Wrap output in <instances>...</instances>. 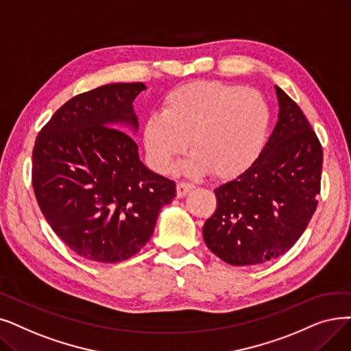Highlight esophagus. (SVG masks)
Returning <instances> with one entry per match:
<instances>
[{
    "instance_id": "obj_1",
    "label": "esophagus",
    "mask_w": 351,
    "mask_h": 351,
    "mask_svg": "<svg viewBox=\"0 0 351 351\" xmlns=\"http://www.w3.org/2000/svg\"><path fill=\"white\" fill-rule=\"evenodd\" d=\"M192 188H193L192 184H186V182H179V184L176 185L178 197H184Z\"/></svg>"
}]
</instances>
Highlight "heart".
Returning <instances> with one entry per match:
<instances>
[{
    "label": "heart",
    "instance_id": "1",
    "mask_svg": "<svg viewBox=\"0 0 351 351\" xmlns=\"http://www.w3.org/2000/svg\"><path fill=\"white\" fill-rule=\"evenodd\" d=\"M271 110L260 91L235 83L197 80L167 91L160 113L143 125V143L152 166L169 172L184 155L191 176L213 171L218 178H235L260 156L267 142Z\"/></svg>",
    "mask_w": 351,
    "mask_h": 351
}]
</instances>
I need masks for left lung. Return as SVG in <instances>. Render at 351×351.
Returning a JSON list of instances; mask_svg holds the SVG:
<instances>
[{"instance_id": "1", "label": "left lung", "mask_w": 351, "mask_h": 351, "mask_svg": "<svg viewBox=\"0 0 351 351\" xmlns=\"http://www.w3.org/2000/svg\"><path fill=\"white\" fill-rule=\"evenodd\" d=\"M278 121L258 159L215 189L217 210L204 225L206 247L231 265L285 254L317 208L323 147L298 104L276 86Z\"/></svg>"}]
</instances>
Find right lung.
Masks as SVG:
<instances>
[{"label": "right lung", "instance_id": "add662e5", "mask_svg": "<svg viewBox=\"0 0 351 351\" xmlns=\"http://www.w3.org/2000/svg\"><path fill=\"white\" fill-rule=\"evenodd\" d=\"M143 90V83H113L74 96L36 139L38 206L66 245L90 261L138 254L176 195L175 182L147 169L132 136L119 130L139 129L133 101Z\"/></svg>", "mask_w": 351, "mask_h": 351}]
</instances>
